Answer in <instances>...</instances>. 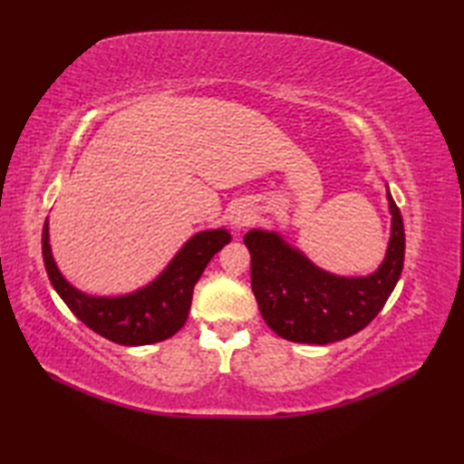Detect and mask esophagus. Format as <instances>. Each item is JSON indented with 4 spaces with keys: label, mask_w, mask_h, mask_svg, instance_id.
I'll return each instance as SVG.
<instances>
[{
    "label": "esophagus",
    "mask_w": 464,
    "mask_h": 464,
    "mask_svg": "<svg viewBox=\"0 0 464 464\" xmlns=\"http://www.w3.org/2000/svg\"><path fill=\"white\" fill-rule=\"evenodd\" d=\"M249 219H251V215L247 213V211H235L233 215H231V225L233 227H237V229H241V227H245L249 223Z\"/></svg>",
    "instance_id": "1"
}]
</instances>
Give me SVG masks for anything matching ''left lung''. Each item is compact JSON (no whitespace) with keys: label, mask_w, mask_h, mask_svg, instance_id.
I'll list each match as a JSON object with an SVG mask.
<instances>
[{"label":"left lung","mask_w":464,"mask_h":464,"mask_svg":"<svg viewBox=\"0 0 464 464\" xmlns=\"http://www.w3.org/2000/svg\"><path fill=\"white\" fill-rule=\"evenodd\" d=\"M391 241L381 267L369 277H337L313 265L277 233L253 229L243 241L251 253V289L265 323L293 343L343 341L377 317L401 277L405 227L387 191Z\"/></svg>","instance_id":"8db88e82"}]
</instances>
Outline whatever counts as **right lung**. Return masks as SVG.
Here are the masks:
<instances>
[{
    "label": "right lung",
    "mask_w": 464,
    "mask_h": 464,
    "mask_svg": "<svg viewBox=\"0 0 464 464\" xmlns=\"http://www.w3.org/2000/svg\"><path fill=\"white\" fill-rule=\"evenodd\" d=\"M229 241L231 235L225 229L197 233L160 277L123 297H92L72 287L59 273L49 249L47 221L42 233V253L49 281L77 319L105 339L137 347L169 339L183 327L189 317L195 283L213 255Z\"/></svg>",
    "instance_id": "1"
}]
</instances>
